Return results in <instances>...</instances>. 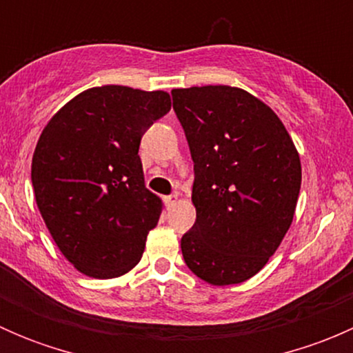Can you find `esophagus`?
<instances>
[{"mask_svg":"<svg viewBox=\"0 0 353 353\" xmlns=\"http://www.w3.org/2000/svg\"><path fill=\"white\" fill-rule=\"evenodd\" d=\"M177 203V194H170V196H165V206L167 208H172V206H176Z\"/></svg>","mask_w":353,"mask_h":353,"instance_id":"34e87169","label":"esophagus"}]
</instances>
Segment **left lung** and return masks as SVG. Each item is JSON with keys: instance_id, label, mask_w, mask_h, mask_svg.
Segmentation results:
<instances>
[{"instance_id": "8db88e82", "label": "left lung", "mask_w": 353, "mask_h": 353, "mask_svg": "<svg viewBox=\"0 0 353 353\" xmlns=\"http://www.w3.org/2000/svg\"><path fill=\"white\" fill-rule=\"evenodd\" d=\"M172 101L194 162L196 222L181 239L183 258L210 285L243 283L290 229L299 152L272 108L243 88H174Z\"/></svg>"}]
</instances>
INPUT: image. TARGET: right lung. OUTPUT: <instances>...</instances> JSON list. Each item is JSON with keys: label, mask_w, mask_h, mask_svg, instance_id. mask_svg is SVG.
I'll use <instances>...</instances> for the list:
<instances>
[{"label": "right lung", "mask_w": 353, "mask_h": 353, "mask_svg": "<svg viewBox=\"0 0 353 353\" xmlns=\"http://www.w3.org/2000/svg\"><path fill=\"white\" fill-rule=\"evenodd\" d=\"M170 95L123 85L83 90L42 130L32 157L35 203L63 256L108 280L140 263L162 199L145 188L140 140Z\"/></svg>", "instance_id": "add662e5"}]
</instances>
